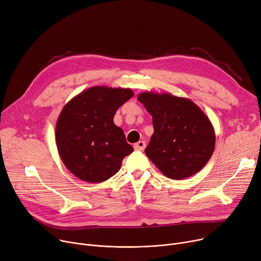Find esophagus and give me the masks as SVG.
Masks as SVG:
<instances>
[{
  "instance_id": "34e87169",
  "label": "esophagus",
  "mask_w": 261,
  "mask_h": 261,
  "mask_svg": "<svg viewBox=\"0 0 261 261\" xmlns=\"http://www.w3.org/2000/svg\"><path fill=\"white\" fill-rule=\"evenodd\" d=\"M146 148V143L144 140H139L136 144H134V149L138 151H144Z\"/></svg>"
}]
</instances>
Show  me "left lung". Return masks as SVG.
I'll return each instance as SVG.
<instances>
[{
  "mask_svg": "<svg viewBox=\"0 0 261 261\" xmlns=\"http://www.w3.org/2000/svg\"><path fill=\"white\" fill-rule=\"evenodd\" d=\"M137 100L152 115L154 133L145 153L168 178L200 172L215 151L216 133L204 111L187 98L145 91Z\"/></svg>",
  "mask_w": 261,
  "mask_h": 261,
  "instance_id": "left-lung-1",
  "label": "left lung"
}]
</instances>
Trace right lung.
Here are the masks:
<instances>
[{
  "instance_id": "obj_1",
  "label": "right lung",
  "mask_w": 261,
  "mask_h": 261,
  "mask_svg": "<svg viewBox=\"0 0 261 261\" xmlns=\"http://www.w3.org/2000/svg\"><path fill=\"white\" fill-rule=\"evenodd\" d=\"M133 94L130 88L92 86L65 104L56 122V146L63 164L77 178L104 182L133 152L122 128L113 123L118 107Z\"/></svg>"
}]
</instances>
